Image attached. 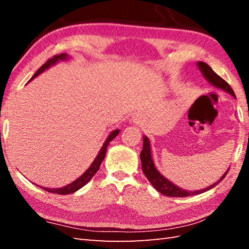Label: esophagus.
Wrapping results in <instances>:
<instances>
[{
    "label": "esophagus",
    "mask_w": 249,
    "mask_h": 249,
    "mask_svg": "<svg viewBox=\"0 0 249 249\" xmlns=\"http://www.w3.org/2000/svg\"><path fill=\"white\" fill-rule=\"evenodd\" d=\"M134 122H135V123H140V122H141L140 116L139 115H135L134 116Z\"/></svg>",
    "instance_id": "esophagus-1"
}]
</instances>
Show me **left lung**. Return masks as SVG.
Returning a JSON list of instances; mask_svg holds the SVG:
<instances>
[{
    "mask_svg": "<svg viewBox=\"0 0 249 249\" xmlns=\"http://www.w3.org/2000/svg\"><path fill=\"white\" fill-rule=\"evenodd\" d=\"M197 67L199 71L202 73V76L205 78V80L208 81L210 84H212L213 87L217 88L219 89H223L226 93L230 94L231 96L235 98V94L233 89L227 83L223 78H220L217 73H216L212 68H211L206 63L203 62H197ZM140 160H141V165H142V171L145 174V177L149 179L150 183L153 185L157 192L160 194L168 196V197H188V196H195V195H200L202 193L208 192V190L212 189L215 187L216 185L219 184L225 177L228 173L229 169L225 172V174L221 177L217 182L208 186L204 189H199V190H193V192H189V190H185L181 187H178V185L173 184L171 181H169L162 174L157 170V168L153 160V155H152V149H151V143L150 139L147 138L146 136H143V147H142V151L140 153Z\"/></svg>",
    "mask_w": 249,
    "mask_h": 249,
    "instance_id": "left-lung-1",
    "label": "left lung"
}]
</instances>
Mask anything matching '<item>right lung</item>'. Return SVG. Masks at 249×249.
I'll return each mask as SVG.
<instances>
[{
  "instance_id": "add662e5",
  "label": "right lung",
  "mask_w": 249,
  "mask_h": 249,
  "mask_svg": "<svg viewBox=\"0 0 249 249\" xmlns=\"http://www.w3.org/2000/svg\"><path fill=\"white\" fill-rule=\"evenodd\" d=\"M68 60H71V55H68L67 53H61L59 55L53 56L52 59L47 61L45 64L34 73V76L31 78V80H33L34 78H36L37 76L40 75L41 72H44L45 71L48 70V68H50L51 66H54L56 63H59L61 61H68ZM119 133H120V129H114V130L111 131L109 136L107 137V139L105 140L103 146L100 147L98 154H97L96 157H95V160L91 163V166H89L87 169V171L84 172L82 176L79 177L77 179H75V181L71 182V184L66 185V186H64V187H60V188H49V187H43V186H41V187L39 186V187L45 189L46 192L59 194V195H70V194L77 192V190H79L81 187H83L84 185L88 184L89 181H91L92 178L95 176V173L98 171V169L100 167V163H102V161L104 160V158L106 156V152H107L108 144L110 143V141H112L115 138V137L119 135Z\"/></svg>"
}]
</instances>
